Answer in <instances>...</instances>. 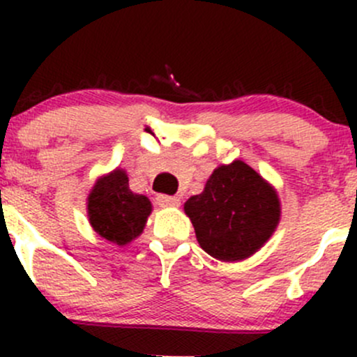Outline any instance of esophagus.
Listing matches in <instances>:
<instances>
[{
    "instance_id": "obj_1",
    "label": "esophagus",
    "mask_w": 357,
    "mask_h": 357,
    "mask_svg": "<svg viewBox=\"0 0 357 357\" xmlns=\"http://www.w3.org/2000/svg\"><path fill=\"white\" fill-rule=\"evenodd\" d=\"M157 204L160 207H179L181 200L172 195H157Z\"/></svg>"
}]
</instances>
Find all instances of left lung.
<instances>
[{"label": "left lung", "mask_w": 357, "mask_h": 357, "mask_svg": "<svg viewBox=\"0 0 357 357\" xmlns=\"http://www.w3.org/2000/svg\"><path fill=\"white\" fill-rule=\"evenodd\" d=\"M200 247L225 262L242 261L264 245L280 221L275 190L245 162L212 172L200 195L186 200Z\"/></svg>", "instance_id": "8db88e82"}]
</instances>
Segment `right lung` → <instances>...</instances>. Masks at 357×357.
<instances>
[{
  "label": "right lung",
  "instance_id": "1",
  "mask_svg": "<svg viewBox=\"0 0 357 357\" xmlns=\"http://www.w3.org/2000/svg\"><path fill=\"white\" fill-rule=\"evenodd\" d=\"M150 212V200L129 190V179L121 169L100 179L88 197L93 229L117 245H126L139 236Z\"/></svg>",
  "mask_w": 357,
  "mask_h": 357
}]
</instances>
